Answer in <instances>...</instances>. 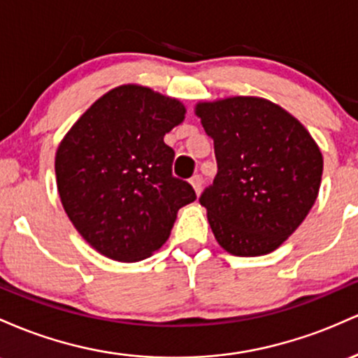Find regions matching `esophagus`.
<instances>
[{
	"label": "esophagus",
	"instance_id": "obj_1",
	"mask_svg": "<svg viewBox=\"0 0 358 358\" xmlns=\"http://www.w3.org/2000/svg\"><path fill=\"white\" fill-rule=\"evenodd\" d=\"M189 182H191L192 189H194V192H196V196H199L201 189H203V179H201L199 176H194V178H191Z\"/></svg>",
	"mask_w": 358,
	"mask_h": 358
}]
</instances>
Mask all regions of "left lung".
Instances as JSON below:
<instances>
[{
    "label": "left lung",
    "mask_w": 358,
    "mask_h": 358,
    "mask_svg": "<svg viewBox=\"0 0 358 358\" xmlns=\"http://www.w3.org/2000/svg\"><path fill=\"white\" fill-rule=\"evenodd\" d=\"M194 113L215 142L218 172L199 203L216 242L236 257L271 254L318 198V143L299 120L257 96L201 101Z\"/></svg>",
    "instance_id": "8db88e82"
}]
</instances>
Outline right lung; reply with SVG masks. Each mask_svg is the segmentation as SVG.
Here are the masks:
<instances>
[{
    "label": "right lung",
    "mask_w": 358,
    "mask_h": 358,
    "mask_svg": "<svg viewBox=\"0 0 358 358\" xmlns=\"http://www.w3.org/2000/svg\"><path fill=\"white\" fill-rule=\"evenodd\" d=\"M179 99L123 84L96 99L55 154L64 211L96 252L138 262L171 235L178 211L196 199L172 176L174 150L164 135L184 122Z\"/></svg>",
    "instance_id": "1"
}]
</instances>
